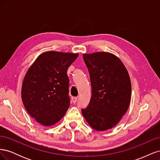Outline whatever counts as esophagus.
<instances>
[{
  "label": "esophagus",
  "mask_w": 160,
  "mask_h": 160,
  "mask_svg": "<svg viewBox=\"0 0 160 160\" xmlns=\"http://www.w3.org/2000/svg\"><path fill=\"white\" fill-rule=\"evenodd\" d=\"M71 101H72V103H75L77 102V97H72Z\"/></svg>",
  "instance_id": "obj_1"
}]
</instances>
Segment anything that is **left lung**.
<instances>
[{"label": "left lung", "instance_id": "1", "mask_svg": "<svg viewBox=\"0 0 160 160\" xmlns=\"http://www.w3.org/2000/svg\"><path fill=\"white\" fill-rule=\"evenodd\" d=\"M91 79L90 102L81 112L90 126L99 132L113 128L127 112L132 85L128 72L112 53L83 54Z\"/></svg>", "mask_w": 160, "mask_h": 160}]
</instances>
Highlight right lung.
I'll use <instances>...</instances> for the list:
<instances>
[{
    "mask_svg": "<svg viewBox=\"0 0 160 160\" xmlns=\"http://www.w3.org/2000/svg\"><path fill=\"white\" fill-rule=\"evenodd\" d=\"M78 53L45 52L38 56L24 78L21 98L32 118L44 126L57 123L70 105L67 72Z\"/></svg>",
    "mask_w": 160,
    "mask_h": 160,
    "instance_id": "1",
    "label": "right lung"
}]
</instances>
